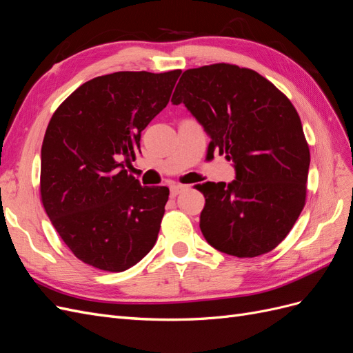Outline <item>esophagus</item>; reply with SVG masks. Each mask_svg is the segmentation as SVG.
I'll list each match as a JSON object with an SVG mask.
<instances>
[{
	"instance_id": "obj_1",
	"label": "esophagus",
	"mask_w": 353,
	"mask_h": 353,
	"mask_svg": "<svg viewBox=\"0 0 353 353\" xmlns=\"http://www.w3.org/2000/svg\"><path fill=\"white\" fill-rule=\"evenodd\" d=\"M188 188V185H183V184H172L169 187V190H170V196L172 197H176L181 191H184V190H187Z\"/></svg>"
}]
</instances>
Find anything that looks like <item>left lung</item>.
Instances as JSON below:
<instances>
[{
    "instance_id": "obj_1",
    "label": "left lung",
    "mask_w": 353,
    "mask_h": 353,
    "mask_svg": "<svg viewBox=\"0 0 353 353\" xmlns=\"http://www.w3.org/2000/svg\"><path fill=\"white\" fill-rule=\"evenodd\" d=\"M225 154L236 179L196 185L200 230L219 252L254 258L290 232L306 201L309 145L294 105L258 72L228 63L188 69L172 95Z\"/></svg>"
}]
</instances>
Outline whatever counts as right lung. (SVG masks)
<instances>
[{
	"label": "right lung",
	"instance_id": "1",
	"mask_svg": "<svg viewBox=\"0 0 353 353\" xmlns=\"http://www.w3.org/2000/svg\"><path fill=\"white\" fill-rule=\"evenodd\" d=\"M181 70L114 72L82 83L47 126L41 148V201L79 261L122 272L153 249L168 187L128 175L141 131L162 112Z\"/></svg>",
	"mask_w": 353,
	"mask_h": 353
}]
</instances>
